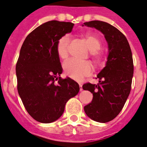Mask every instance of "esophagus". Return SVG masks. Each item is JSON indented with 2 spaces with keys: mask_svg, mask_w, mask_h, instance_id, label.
<instances>
[{
  "mask_svg": "<svg viewBox=\"0 0 147 147\" xmlns=\"http://www.w3.org/2000/svg\"><path fill=\"white\" fill-rule=\"evenodd\" d=\"M79 87H80V92H82V85L81 84V83H79Z\"/></svg>",
  "mask_w": 147,
  "mask_h": 147,
  "instance_id": "1",
  "label": "esophagus"
}]
</instances>
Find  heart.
I'll return each instance as SVG.
<instances>
[{"label": "heart", "instance_id": "b5f03b06", "mask_svg": "<svg viewBox=\"0 0 147 147\" xmlns=\"http://www.w3.org/2000/svg\"><path fill=\"white\" fill-rule=\"evenodd\" d=\"M83 39L87 43L88 49L91 50L90 56L95 66H100L104 63L102 54L99 52L101 42L99 38L92 33H87L82 36ZM69 40L67 36H63L57 41L56 53L61 59H66L69 56ZM65 73L75 80H82L85 76H88L92 72V65L89 62H78L70 59L65 62L63 65Z\"/></svg>", "mask_w": 147, "mask_h": 147}]
</instances>
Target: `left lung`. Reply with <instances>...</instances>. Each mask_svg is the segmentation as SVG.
I'll list each match as a JSON object with an SVG mask.
<instances>
[{
	"instance_id": "8db88e82",
	"label": "left lung",
	"mask_w": 147,
	"mask_h": 147,
	"mask_svg": "<svg viewBox=\"0 0 147 147\" xmlns=\"http://www.w3.org/2000/svg\"><path fill=\"white\" fill-rule=\"evenodd\" d=\"M84 25L100 31L108 45L106 65L97 76L98 84L88 82L82 86L93 94L92 102L84 110L93 121L107 123L118 115L130 94L134 75L132 53L125 36L114 26L100 20L85 22Z\"/></svg>"
}]
</instances>
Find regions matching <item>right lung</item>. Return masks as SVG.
I'll use <instances>...</instances> for the list:
<instances>
[{"instance_id":"obj_1","label":"right lung","mask_w":147,"mask_h":147,"mask_svg":"<svg viewBox=\"0 0 147 147\" xmlns=\"http://www.w3.org/2000/svg\"><path fill=\"white\" fill-rule=\"evenodd\" d=\"M73 26L57 20L44 23L26 36L20 49L16 65L17 91L26 111L40 123L58 120L67 101L79 92L76 82L60 77L62 68L55 48Z\"/></svg>"}]
</instances>
